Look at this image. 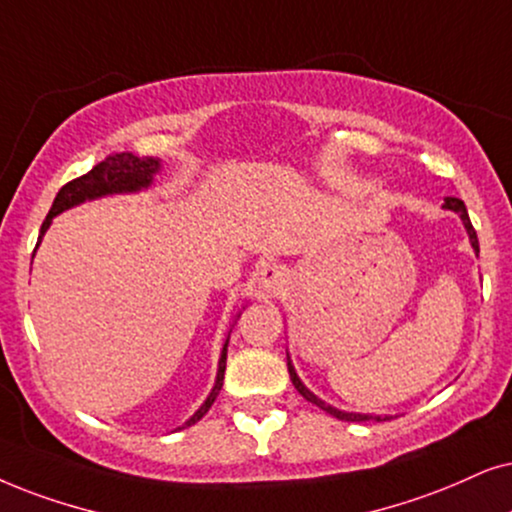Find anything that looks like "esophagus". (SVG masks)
I'll return each mask as SVG.
<instances>
[{
  "label": "esophagus",
  "instance_id": "1",
  "mask_svg": "<svg viewBox=\"0 0 512 512\" xmlns=\"http://www.w3.org/2000/svg\"><path fill=\"white\" fill-rule=\"evenodd\" d=\"M288 286V274L286 269L278 267V264H264L260 271V288L269 295L283 293Z\"/></svg>",
  "mask_w": 512,
  "mask_h": 512
}]
</instances>
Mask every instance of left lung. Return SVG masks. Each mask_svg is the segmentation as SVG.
<instances>
[{"label": "left lung", "instance_id": "1", "mask_svg": "<svg viewBox=\"0 0 512 512\" xmlns=\"http://www.w3.org/2000/svg\"><path fill=\"white\" fill-rule=\"evenodd\" d=\"M444 208L446 210H454L458 217L463 219V224H465V229H468V236H470V243H472V248H475V252H480V243H477V234H475V229H472V224H470V217H468V210H465V203L461 198H446L444 200ZM288 373H290V380H293V385H295V390L302 394L304 399L307 401H312V404H316L319 406V409H323L326 413H331V416H335L338 420H347V423H366V420H390V416H371V413H347V411H340V409H335V406H331V404H326V401H321L319 397H316L314 392H309L307 387L302 385V380L297 378V373H295V368H293V364H290V359H288Z\"/></svg>", "mask_w": 512, "mask_h": 512}]
</instances>
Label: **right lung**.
I'll list each match as a JSON object with an SVG mask.
<instances>
[{"label": "right lung", "mask_w": 512, "mask_h": 512, "mask_svg": "<svg viewBox=\"0 0 512 512\" xmlns=\"http://www.w3.org/2000/svg\"><path fill=\"white\" fill-rule=\"evenodd\" d=\"M160 170V160L155 158H139L134 153H113L108 155L106 160H101L99 165H94L92 170L82 177H77L73 181H68L66 186H61V191L56 193L54 205H51L47 219H44L42 231H40V241L44 236V231L49 229L51 219L56 215H61L63 210L75 208V205L84 203V200H94V198H103V196H111V193H134L146 189L151 186L153 174ZM241 316V314H238ZM226 347H229V340L224 342L222 349V357H219V368H217V380L215 387H212L210 397L205 399V404L193 413V416L186 420L184 428L189 425H196L205 413L210 411V406L215 404L219 390H222L224 383V371H226ZM181 430V428H179Z\"/></svg>", "instance_id": "1"}]
</instances>
